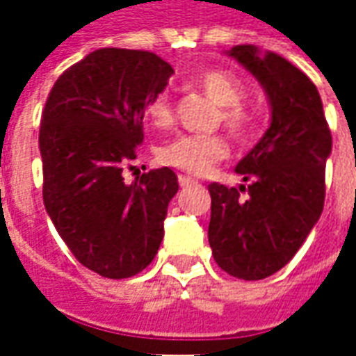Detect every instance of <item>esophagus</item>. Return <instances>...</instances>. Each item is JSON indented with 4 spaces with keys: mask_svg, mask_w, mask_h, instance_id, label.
I'll return each mask as SVG.
<instances>
[{
    "mask_svg": "<svg viewBox=\"0 0 356 356\" xmlns=\"http://www.w3.org/2000/svg\"><path fill=\"white\" fill-rule=\"evenodd\" d=\"M178 182H180V186L182 188H190V186H194V184H198V180H194V178H190V176H178Z\"/></svg>",
    "mask_w": 356,
    "mask_h": 356,
    "instance_id": "esophagus-1",
    "label": "esophagus"
}]
</instances>
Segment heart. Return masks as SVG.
Returning <instances> with one entry per match:
<instances>
[{"instance_id": "1", "label": "heart", "mask_w": 356, "mask_h": 356, "mask_svg": "<svg viewBox=\"0 0 356 356\" xmlns=\"http://www.w3.org/2000/svg\"><path fill=\"white\" fill-rule=\"evenodd\" d=\"M200 89L204 90L213 103L220 104V117L227 129L236 136H248L255 127V115L248 106H243L245 89L241 81L236 79L227 71H206L198 79ZM148 120L164 129L172 122V103L166 92L154 95L144 108ZM227 154V143L220 134H180L166 143L158 158L162 164L174 166L178 170L190 172V174H206Z\"/></svg>"}]
</instances>
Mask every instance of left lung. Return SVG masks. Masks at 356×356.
Here are the masks:
<instances>
[{"label": "left lung", "instance_id": "left-lung-1", "mask_svg": "<svg viewBox=\"0 0 356 356\" xmlns=\"http://www.w3.org/2000/svg\"><path fill=\"white\" fill-rule=\"evenodd\" d=\"M227 55L266 90L271 122L236 166L250 186H208V241L226 273L257 281L287 266L319 222L333 140L319 90L303 71L255 45H236Z\"/></svg>", "mask_w": 356, "mask_h": 356}]
</instances>
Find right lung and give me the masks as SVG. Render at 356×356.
<instances>
[{"mask_svg":"<svg viewBox=\"0 0 356 356\" xmlns=\"http://www.w3.org/2000/svg\"><path fill=\"white\" fill-rule=\"evenodd\" d=\"M172 75L154 53L97 49L57 79L41 115L45 210L76 259L108 280L140 273L164 238L178 176L164 166L127 184L122 168Z\"/></svg>","mask_w":356,"mask_h":356,"instance_id":"right-lung-1","label":"right lung"}]
</instances>
